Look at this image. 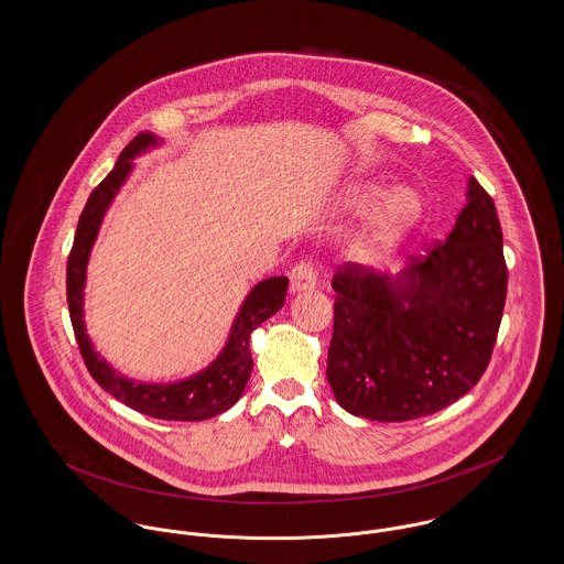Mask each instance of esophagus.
<instances>
[{
  "instance_id": "obj_1",
  "label": "esophagus",
  "mask_w": 564,
  "mask_h": 564,
  "mask_svg": "<svg viewBox=\"0 0 564 564\" xmlns=\"http://www.w3.org/2000/svg\"><path fill=\"white\" fill-rule=\"evenodd\" d=\"M290 285L292 292H304V290H313L317 285V270H315V262L304 258L294 264L290 270Z\"/></svg>"
}]
</instances>
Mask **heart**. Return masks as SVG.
I'll use <instances>...</instances> for the list:
<instances>
[{"mask_svg": "<svg viewBox=\"0 0 564 564\" xmlns=\"http://www.w3.org/2000/svg\"><path fill=\"white\" fill-rule=\"evenodd\" d=\"M362 199L368 206H377V204L390 199L388 202V224H386L388 238H397L398 234L402 232L404 228H409L420 215V199L406 189H400L394 196H388V192H381V189H368Z\"/></svg>", "mask_w": 564, "mask_h": 564, "instance_id": "b5f03b06", "label": "heart"}]
</instances>
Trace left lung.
<instances>
[{"label": "left lung", "mask_w": 564, "mask_h": 564, "mask_svg": "<svg viewBox=\"0 0 564 564\" xmlns=\"http://www.w3.org/2000/svg\"><path fill=\"white\" fill-rule=\"evenodd\" d=\"M332 288L326 375L338 404L377 422L445 409L486 372L502 319L507 264L495 199L470 178L454 230L394 283L347 262Z\"/></svg>", "instance_id": "left-lung-1"}]
</instances>
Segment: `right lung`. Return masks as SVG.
I'll list each match as a JSON object with an SVG mask.
<instances>
[{
  "mask_svg": "<svg viewBox=\"0 0 564 564\" xmlns=\"http://www.w3.org/2000/svg\"><path fill=\"white\" fill-rule=\"evenodd\" d=\"M151 142H155L153 133H138L121 151L117 164L108 172V176L87 199L78 219V228L74 234L72 251L67 256V308H69V319H72V328H74L80 356L100 388L117 400H121L123 404L132 406L133 411L144 413L149 417L167 420V422H199V420H208L224 413L242 394L253 368L249 336L283 306L288 296V276L265 279L249 294V299L245 300L240 308V315L234 322L232 334L224 354L204 372H199L187 381L172 383V386L133 383L106 365L94 351L83 324L85 268H87L91 245L98 236L104 210L117 194L119 185L126 181L132 167L133 155Z\"/></svg>",
  "mask_w": 564,
  "mask_h": 564,
  "instance_id": "right-lung-1",
  "label": "right lung"
}]
</instances>
